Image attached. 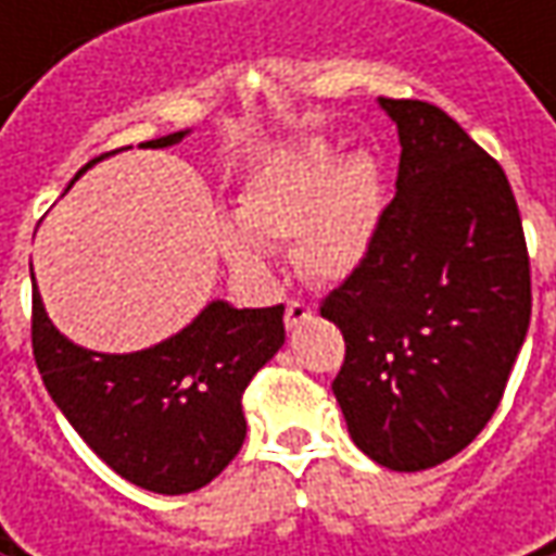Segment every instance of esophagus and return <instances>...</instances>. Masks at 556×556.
I'll list each match as a JSON object with an SVG mask.
<instances>
[{"label":"esophagus","instance_id":"esophagus-1","mask_svg":"<svg viewBox=\"0 0 556 556\" xmlns=\"http://www.w3.org/2000/svg\"><path fill=\"white\" fill-rule=\"evenodd\" d=\"M312 315H315V309H312L309 303H303V300H290L288 309H285V325H288L290 331H293V328L306 325Z\"/></svg>","mask_w":556,"mask_h":556}]
</instances>
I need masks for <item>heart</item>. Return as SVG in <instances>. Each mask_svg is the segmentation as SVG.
<instances>
[{
	"label": "heart",
	"mask_w": 556,
	"mask_h": 556,
	"mask_svg": "<svg viewBox=\"0 0 556 556\" xmlns=\"http://www.w3.org/2000/svg\"><path fill=\"white\" fill-rule=\"evenodd\" d=\"M380 213V176L368 154L340 163L325 141H306L268 161L244 185L235 225L225 231L228 260L244 271H266L263 247L293 238L296 266L318 281H340L368 247Z\"/></svg>",
	"instance_id": "b5f03b06"
}]
</instances>
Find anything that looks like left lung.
Returning a JSON list of instances; mask_svg holds the SVG:
<instances>
[{"mask_svg": "<svg viewBox=\"0 0 556 556\" xmlns=\"http://www.w3.org/2000/svg\"><path fill=\"white\" fill-rule=\"evenodd\" d=\"M380 108L402 144L395 198L321 315L346 340L331 387L350 437L415 473L455 458L495 415L529 331L532 278L498 161L430 101Z\"/></svg>", "mask_w": 556, "mask_h": 556, "instance_id": "1", "label": "left lung"}]
</instances>
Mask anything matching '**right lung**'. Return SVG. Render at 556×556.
Masks as SVG:
<instances>
[{
    "label": "right lung",
    "instance_id": "1",
    "mask_svg": "<svg viewBox=\"0 0 556 556\" xmlns=\"http://www.w3.org/2000/svg\"><path fill=\"white\" fill-rule=\"evenodd\" d=\"M30 337L46 390L98 458L148 492L185 495L216 480L241 452V399L285 343V306L235 309L216 300L151 350L104 355L71 343L33 290Z\"/></svg>",
    "mask_w": 556,
    "mask_h": 556
}]
</instances>
